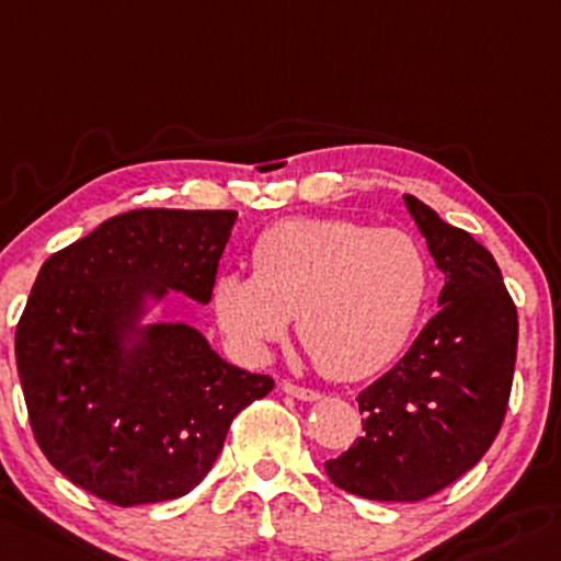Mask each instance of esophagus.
Listing matches in <instances>:
<instances>
[{
	"mask_svg": "<svg viewBox=\"0 0 561 561\" xmlns=\"http://www.w3.org/2000/svg\"><path fill=\"white\" fill-rule=\"evenodd\" d=\"M282 392H287V394H293V398H298V400H320V392H317V389H309V387H298V385H293V381H282Z\"/></svg>",
	"mask_w": 561,
	"mask_h": 561,
	"instance_id": "obj_1",
	"label": "esophagus"
}]
</instances>
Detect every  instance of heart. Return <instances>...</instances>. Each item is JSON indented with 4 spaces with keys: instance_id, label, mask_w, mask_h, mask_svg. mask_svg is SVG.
Returning a JSON list of instances; mask_svg holds the SVG:
<instances>
[{
    "instance_id": "b5f03b06",
    "label": "heart",
    "mask_w": 561,
    "mask_h": 561,
    "mask_svg": "<svg viewBox=\"0 0 561 561\" xmlns=\"http://www.w3.org/2000/svg\"><path fill=\"white\" fill-rule=\"evenodd\" d=\"M430 290L422 244L400 228L339 217H293L265 228L252 276L217 279L222 330L250 355L282 339L290 317L328 376L368 379L403 352Z\"/></svg>"
}]
</instances>
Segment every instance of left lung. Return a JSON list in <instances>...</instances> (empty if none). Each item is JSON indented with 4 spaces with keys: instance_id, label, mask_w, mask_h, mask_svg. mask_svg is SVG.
<instances>
[{
    "instance_id": "8db88e82",
    "label": "left lung",
    "mask_w": 561,
    "mask_h": 561,
    "mask_svg": "<svg viewBox=\"0 0 561 561\" xmlns=\"http://www.w3.org/2000/svg\"><path fill=\"white\" fill-rule=\"evenodd\" d=\"M444 274L438 314L403 359L357 394L363 438L328 459V479L381 503H416L468 473L503 427L518 317L500 265L462 228L403 196Z\"/></svg>"
}]
</instances>
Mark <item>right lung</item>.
Here are the masks:
<instances>
[{
  "instance_id": "right-lung-1",
  "label": "right lung",
  "mask_w": 561,
  "mask_h": 561,
  "mask_svg": "<svg viewBox=\"0 0 561 561\" xmlns=\"http://www.w3.org/2000/svg\"><path fill=\"white\" fill-rule=\"evenodd\" d=\"M233 222L231 209H134L39 268L15 330L28 422L47 462L99 500L187 494L233 416L274 389L185 322L141 325L169 290L209 304Z\"/></svg>"
}]
</instances>
